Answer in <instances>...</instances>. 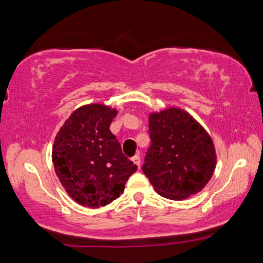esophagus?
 Listing matches in <instances>:
<instances>
[{
    "mask_svg": "<svg viewBox=\"0 0 263 263\" xmlns=\"http://www.w3.org/2000/svg\"><path fill=\"white\" fill-rule=\"evenodd\" d=\"M132 161H133V163L137 165V167L140 168V157L138 156V155H136V156L132 158Z\"/></svg>",
    "mask_w": 263,
    "mask_h": 263,
    "instance_id": "obj_1",
    "label": "esophagus"
}]
</instances>
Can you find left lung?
<instances>
[{
	"label": "left lung",
	"instance_id": "8db88e82",
	"mask_svg": "<svg viewBox=\"0 0 263 263\" xmlns=\"http://www.w3.org/2000/svg\"><path fill=\"white\" fill-rule=\"evenodd\" d=\"M150 149L143 172L161 197L184 200L204 190L217 165L214 143L201 124L180 107L149 114Z\"/></svg>",
	"mask_w": 263,
	"mask_h": 263
}]
</instances>
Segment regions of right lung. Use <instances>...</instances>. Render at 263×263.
<instances>
[{"instance_id":"obj_1","label":"right lung","mask_w":263,"mask_h":263,"mask_svg":"<svg viewBox=\"0 0 263 263\" xmlns=\"http://www.w3.org/2000/svg\"><path fill=\"white\" fill-rule=\"evenodd\" d=\"M118 110L89 103L73 110L52 146V162L62 186L77 204L98 209L120 197L137 170L109 130Z\"/></svg>"}]
</instances>
